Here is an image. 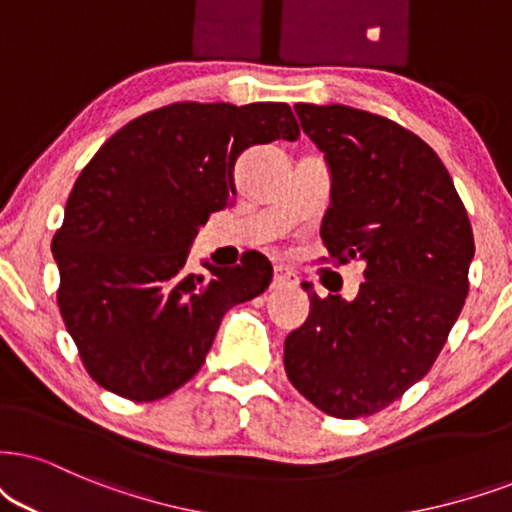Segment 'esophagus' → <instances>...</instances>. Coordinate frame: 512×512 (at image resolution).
Masks as SVG:
<instances>
[{"instance_id":"obj_1","label":"esophagus","mask_w":512,"mask_h":512,"mask_svg":"<svg viewBox=\"0 0 512 512\" xmlns=\"http://www.w3.org/2000/svg\"><path fill=\"white\" fill-rule=\"evenodd\" d=\"M297 283V276L293 271L286 267H274V281H271V288H283V286H293Z\"/></svg>"}]
</instances>
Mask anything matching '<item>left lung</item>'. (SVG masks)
<instances>
[{
  "mask_svg": "<svg viewBox=\"0 0 512 512\" xmlns=\"http://www.w3.org/2000/svg\"><path fill=\"white\" fill-rule=\"evenodd\" d=\"M331 172L321 238L364 264L354 300L319 297L286 338L283 364L316 409L354 420L390 406L430 371L468 297L472 226L451 174L409 129L380 115L297 103Z\"/></svg>",
  "mask_w": 512,
  "mask_h": 512,
  "instance_id": "8db88e82",
  "label": "left lung"
}]
</instances>
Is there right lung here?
I'll list each match as a JSON object with an SVG mask.
<instances>
[{"label": "right lung", "instance_id": "add662e5", "mask_svg": "<svg viewBox=\"0 0 512 512\" xmlns=\"http://www.w3.org/2000/svg\"><path fill=\"white\" fill-rule=\"evenodd\" d=\"M300 137L288 103H172L132 120L77 177L51 241L58 309L87 373L132 401L163 399L208 357L224 314L269 288V260H186L212 212L234 205L245 148Z\"/></svg>", "mask_w": 512, "mask_h": 512}]
</instances>
